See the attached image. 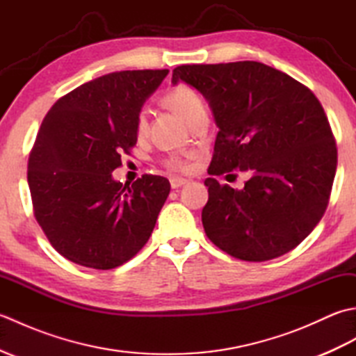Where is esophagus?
I'll list each match as a JSON object with an SVG mask.
<instances>
[{
	"label": "esophagus",
	"instance_id": "34e87169",
	"mask_svg": "<svg viewBox=\"0 0 356 356\" xmlns=\"http://www.w3.org/2000/svg\"><path fill=\"white\" fill-rule=\"evenodd\" d=\"M170 184H171V186L174 188V190H176V188H180V186L186 185L188 180H186V179H182V177H171V179H170Z\"/></svg>",
	"mask_w": 356,
	"mask_h": 356
}]
</instances>
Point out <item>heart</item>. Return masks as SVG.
Listing matches in <instances>:
<instances>
[{"instance_id": "heart-1", "label": "heart", "mask_w": 356, "mask_h": 356, "mask_svg": "<svg viewBox=\"0 0 356 356\" xmlns=\"http://www.w3.org/2000/svg\"><path fill=\"white\" fill-rule=\"evenodd\" d=\"M162 104L166 108L176 113V115L184 119L185 122L190 125L194 118H197L200 113L205 111V105L200 95L195 92L194 88L188 87L185 84H177L166 90L165 95L162 96ZM147 130V118L145 113L140 111L136 116V133L142 136ZM166 168L172 171H186L188 170V159L182 156H170L163 161Z\"/></svg>"}]
</instances>
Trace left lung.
<instances>
[{
  "mask_svg": "<svg viewBox=\"0 0 356 356\" xmlns=\"http://www.w3.org/2000/svg\"><path fill=\"white\" fill-rule=\"evenodd\" d=\"M207 97L218 133L202 211L208 238L234 259L266 261L292 251L326 213L337 143L311 88L255 61L186 64L172 70ZM253 174L243 191L214 175Z\"/></svg>",
  "mask_w": 356,
  "mask_h": 356,
  "instance_id": "8db88e82",
  "label": "left lung"
}]
</instances>
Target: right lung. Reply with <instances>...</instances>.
Returning a JSON list of instances; mask_svg holds the SVG:
<instances>
[{
	"instance_id": "1",
	"label": "right lung",
	"mask_w": 356,
	"mask_h": 356,
	"mask_svg": "<svg viewBox=\"0 0 356 356\" xmlns=\"http://www.w3.org/2000/svg\"><path fill=\"white\" fill-rule=\"evenodd\" d=\"M168 70L104 74L53 104L27 165L33 214L56 251L81 266L115 269L145 246L168 179L113 180L138 142L136 116Z\"/></svg>"
}]
</instances>
